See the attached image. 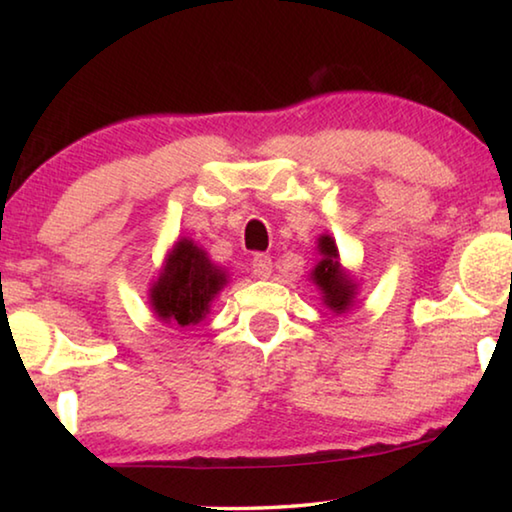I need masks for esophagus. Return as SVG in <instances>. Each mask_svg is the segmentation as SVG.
<instances>
[{
    "mask_svg": "<svg viewBox=\"0 0 512 512\" xmlns=\"http://www.w3.org/2000/svg\"><path fill=\"white\" fill-rule=\"evenodd\" d=\"M271 271H273V262H271V257L268 255H255L253 257V273H255V277H268L271 275Z\"/></svg>",
    "mask_w": 512,
    "mask_h": 512,
    "instance_id": "34e87169",
    "label": "esophagus"
}]
</instances>
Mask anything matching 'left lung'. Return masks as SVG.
<instances>
[{"label": "left lung", "mask_w": 512, "mask_h": 512, "mask_svg": "<svg viewBox=\"0 0 512 512\" xmlns=\"http://www.w3.org/2000/svg\"><path fill=\"white\" fill-rule=\"evenodd\" d=\"M316 250L320 259L316 266L311 268L309 277L320 291L323 305L332 311V314L341 316L345 311H350L354 302H357L359 280L343 268L339 246H336V239L332 235H327V232L320 235Z\"/></svg>", "instance_id": "8db88e82"}]
</instances>
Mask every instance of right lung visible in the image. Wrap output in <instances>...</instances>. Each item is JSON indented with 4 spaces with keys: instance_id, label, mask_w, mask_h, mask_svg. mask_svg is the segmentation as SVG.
Returning a JSON list of instances; mask_svg holds the SVG:
<instances>
[{
    "instance_id": "add662e5",
    "label": "right lung",
    "mask_w": 512,
    "mask_h": 512,
    "mask_svg": "<svg viewBox=\"0 0 512 512\" xmlns=\"http://www.w3.org/2000/svg\"><path fill=\"white\" fill-rule=\"evenodd\" d=\"M228 284V271L216 266L207 250L189 237H178L151 282L153 316L167 325H198L210 314L214 298Z\"/></svg>"
}]
</instances>
